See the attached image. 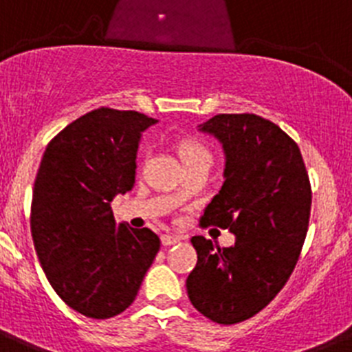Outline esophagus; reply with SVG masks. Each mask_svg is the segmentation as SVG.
Segmentation results:
<instances>
[{
    "label": "esophagus",
    "mask_w": 352,
    "mask_h": 352,
    "mask_svg": "<svg viewBox=\"0 0 352 352\" xmlns=\"http://www.w3.org/2000/svg\"><path fill=\"white\" fill-rule=\"evenodd\" d=\"M160 241L164 247H170V245L179 243V241H182V238H179V236H174V234H162Z\"/></svg>",
    "instance_id": "34e87169"
}]
</instances>
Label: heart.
<instances>
[{
	"mask_svg": "<svg viewBox=\"0 0 352 352\" xmlns=\"http://www.w3.org/2000/svg\"><path fill=\"white\" fill-rule=\"evenodd\" d=\"M178 155L182 158L185 169H197V167H204V169H210L211 166V151L204 142H201L199 139L186 138L182 139L178 142ZM183 192L178 190L174 194V197H182Z\"/></svg>",
	"mask_w": 352,
	"mask_h": 352,
	"instance_id": "heart-1",
	"label": "heart"
}]
</instances>
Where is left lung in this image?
<instances>
[{"mask_svg":"<svg viewBox=\"0 0 352 352\" xmlns=\"http://www.w3.org/2000/svg\"><path fill=\"white\" fill-rule=\"evenodd\" d=\"M199 130L226 153L222 188L201 226L229 229L232 247L194 236L197 264L186 278L192 305L219 324L250 319L280 292L309 229L312 190L300 148L257 114H217Z\"/></svg>","mask_w":352,"mask_h":352,"instance_id":"1","label":"left lung"}]
</instances>
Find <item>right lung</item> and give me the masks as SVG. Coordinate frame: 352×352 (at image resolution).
<instances>
[{"instance_id":"add662e5","label":"right lung","mask_w":352,"mask_h":352,"mask_svg":"<svg viewBox=\"0 0 352 352\" xmlns=\"http://www.w3.org/2000/svg\"><path fill=\"white\" fill-rule=\"evenodd\" d=\"M157 120L100 107L47 144L31 201V236L56 294L76 312L109 319L138 296L160 250L148 227L116 223L111 203L135 183L141 135Z\"/></svg>"}]
</instances>
